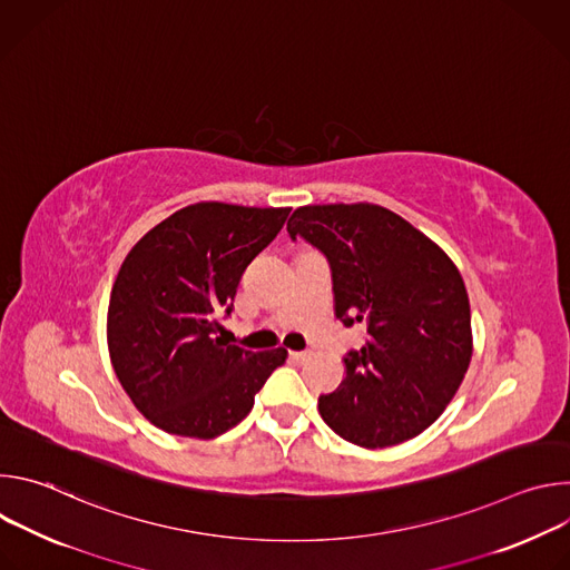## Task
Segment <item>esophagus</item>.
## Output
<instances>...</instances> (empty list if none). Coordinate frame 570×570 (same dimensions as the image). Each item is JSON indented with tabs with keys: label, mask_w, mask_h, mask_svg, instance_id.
I'll return each instance as SVG.
<instances>
[{
	"label": "esophagus",
	"mask_w": 570,
	"mask_h": 570,
	"mask_svg": "<svg viewBox=\"0 0 570 570\" xmlns=\"http://www.w3.org/2000/svg\"><path fill=\"white\" fill-rule=\"evenodd\" d=\"M288 356L295 361V363H302V361H306V352H288Z\"/></svg>",
	"instance_id": "esophagus-1"
}]
</instances>
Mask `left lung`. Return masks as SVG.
I'll use <instances>...</instances> for the list:
<instances>
[{
	"instance_id": "1",
	"label": "left lung",
	"mask_w": 570,
	"mask_h": 570,
	"mask_svg": "<svg viewBox=\"0 0 570 570\" xmlns=\"http://www.w3.org/2000/svg\"><path fill=\"white\" fill-rule=\"evenodd\" d=\"M286 229L330 262L336 317L367 327L365 345L345 354V381L317 399L322 420L365 449L420 435L444 413L471 361L458 268L409 220L370 203L299 207Z\"/></svg>"
}]
</instances>
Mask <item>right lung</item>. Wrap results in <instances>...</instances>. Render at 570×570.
<instances>
[{"label": "right lung", "instance_id": "add662e5", "mask_svg": "<svg viewBox=\"0 0 570 570\" xmlns=\"http://www.w3.org/2000/svg\"><path fill=\"white\" fill-rule=\"evenodd\" d=\"M288 207L196 203L144 234L108 306V350L135 409L171 435L212 440L246 417L284 347L223 338L243 271L279 234Z\"/></svg>", "mask_w": 570, "mask_h": 570}]
</instances>
